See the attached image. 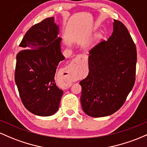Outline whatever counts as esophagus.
Instances as JSON below:
<instances>
[{"instance_id":"obj_1","label":"esophagus","mask_w":147,"mask_h":147,"mask_svg":"<svg viewBox=\"0 0 147 147\" xmlns=\"http://www.w3.org/2000/svg\"><path fill=\"white\" fill-rule=\"evenodd\" d=\"M82 58H83V57H82V55H77V56L74 59V60H73L74 65H76V64L77 63V62H78L79 61H80L81 59H82Z\"/></svg>"}]
</instances>
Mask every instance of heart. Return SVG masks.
<instances>
[{"label":"heart","instance_id":"b5f03b06","mask_svg":"<svg viewBox=\"0 0 147 147\" xmlns=\"http://www.w3.org/2000/svg\"><path fill=\"white\" fill-rule=\"evenodd\" d=\"M103 36H104V33H103L102 32H97V34H96L95 37L93 38V39L92 40V41H91L90 43L88 44V46L97 43V42H99L101 39H102V38H103Z\"/></svg>","mask_w":147,"mask_h":147}]
</instances>
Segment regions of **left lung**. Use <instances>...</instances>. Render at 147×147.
<instances>
[{
    "label": "left lung",
    "mask_w": 147,
    "mask_h": 147,
    "mask_svg": "<svg viewBox=\"0 0 147 147\" xmlns=\"http://www.w3.org/2000/svg\"><path fill=\"white\" fill-rule=\"evenodd\" d=\"M137 51L127 28L114 20L113 32L89 52V72L79 82L81 103L92 117L109 116L122 107L136 81Z\"/></svg>",
    "instance_id": "1"
}]
</instances>
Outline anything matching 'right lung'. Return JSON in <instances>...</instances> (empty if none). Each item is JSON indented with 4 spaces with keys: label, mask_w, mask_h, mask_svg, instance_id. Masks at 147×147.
<instances>
[{
    "label": "right lung",
    "mask_w": 147,
    "mask_h": 147,
    "mask_svg": "<svg viewBox=\"0 0 147 147\" xmlns=\"http://www.w3.org/2000/svg\"><path fill=\"white\" fill-rule=\"evenodd\" d=\"M55 18L34 25L25 33L16 55L15 82L23 105L38 116H50L58 111L63 90L56 86L55 76L60 61L61 38Z\"/></svg>",
    "instance_id": "obj_1"
}]
</instances>
